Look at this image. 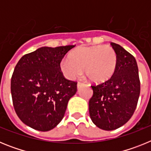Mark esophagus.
I'll return each mask as SVG.
<instances>
[{
    "label": "esophagus",
    "mask_w": 151,
    "mask_h": 151,
    "mask_svg": "<svg viewBox=\"0 0 151 151\" xmlns=\"http://www.w3.org/2000/svg\"><path fill=\"white\" fill-rule=\"evenodd\" d=\"M85 84H84V83H82V82H78V83H77V87L78 88H79V87H81V86H82V85H85Z\"/></svg>",
    "instance_id": "34e87169"
}]
</instances>
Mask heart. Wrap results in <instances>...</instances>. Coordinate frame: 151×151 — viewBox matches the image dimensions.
Masks as SVG:
<instances>
[{"instance_id":"b5f03b06","label":"heart","mask_w":151,"mask_h":151,"mask_svg":"<svg viewBox=\"0 0 151 151\" xmlns=\"http://www.w3.org/2000/svg\"><path fill=\"white\" fill-rule=\"evenodd\" d=\"M69 58L63 60L60 66L64 76L74 79L84 69L86 77L94 83H102L110 79L118 63L116 53L108 45L78 47L69 54Z\"/></svg>"}]
</instances>
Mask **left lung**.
<instances>
[{
    "label": "left lung",
    "mask_w": 151,
    "mask_h": 151,
    "mask_svg": "<svg viewBox=\"0 0 151 151\" xmlns=\"http://www.w3.org/2000/svg\"><path fill=\"white\" fill-rule=\"evenodd\" d=\"M118 57L116 70L109 80L92 85L89 113L98 128L111 131L121 127L132 116L140 95L137 62L120 45L111 42Z\"/></svg>",
    "instance_id": "left-lung-1"
}]
</instances>
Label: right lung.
<instances>
[{"label": "right lung", "mask_w": 151, "mask_h": 151, "mask_svg": "<svg viewBox=\"0 0 151 151\" xmlns=\"http://www.w3.org/2000/svg\"><path fill=\"white\" fill-rule=\"evenodd\" d=\"M74 47H42L17 63L11 78L12 100L18 117L29 127L47 132L63 118L77 82L66 79L60 66Z\"/></svg>", "instance_id": "add662e5"}]
</instances>
